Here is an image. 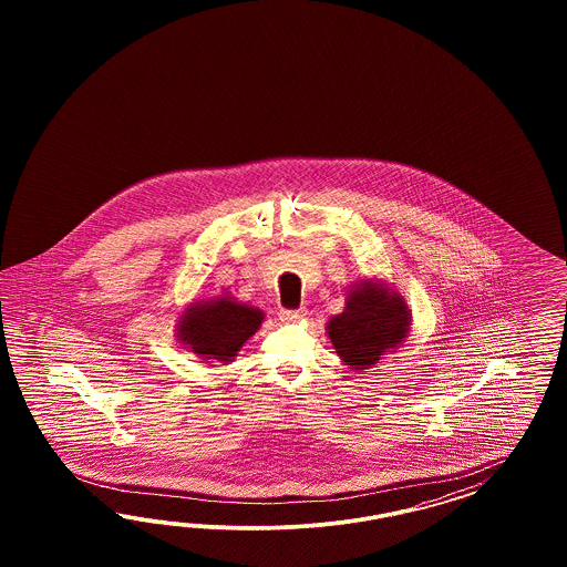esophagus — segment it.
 <instances>
[{
    "instance_id": "obj_1",
    "label": "esophagus",
    "mask_w": 567,
    "mask_h": 567,
    "mask_svg": "<svg viewBox=\"0 0 567 567\" xmlns=\"http://www.w3.org/2000/svg\"><path fill=\"white\" fill-rule=\"evenodd\" d=\"M278 316L282 322H297L306 316V309H280Z\"/></svg>"
}]
</instances>
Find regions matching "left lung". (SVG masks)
Listing matches in <instances>:
<instances>
[{"label": "left lung", "mask_w": 567, "mask_h": 567, "mask_svg": "<svg viewBox=\"0 0 567 567\" xmlns=\"http://www.w3.org/2000/svg\"><path fill=\"white\" fill-rule=\"evenodd\" d=\"M412 332V309L384 280L363 278L349 287L344 309L327 322L337 355L351 370H370L395 353Z\"/></svg>", "instance_id": "8db88e82"}]
</instances>
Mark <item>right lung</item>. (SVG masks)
Wrapping results in <instances>:
<instances>
[{"label": "right lung", "mask_w": 567, "mask_h": 567, "mask_svg": "<svg viewBox=\"0 0 567 567\" xmlns=\"http://www.w3.org/2000/svg\"><path fill=\"white\" fill-rule=\"evenodd\" d=\"M264 322V311L223 292L193 301L176 320V341L207 363H230Z\"/></svg>", "instance_id": "right-lung-1"}]
</instances>
